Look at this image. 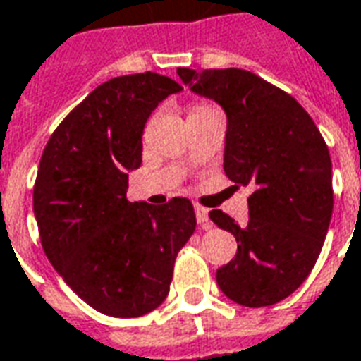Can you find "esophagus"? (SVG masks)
Returning <instances> with one entry per match:
<instances>
[{
    "label": "esophagus",
    "mask_w": 361,
    "mask_h": 361,
    "mask_svg": "<svg viewBox=\"0 0 361 361\" xmlns=\"http://www.w3.org/2000/svg\"><path fill=\"white\" fill-rule=\"evenodd\" d=\"M195 216H197V222H199V226L203 228H211V220H209V211L201 207V204H197L195 207Z\"/></svg>",
    "instance_id": "esophagus-1"
}]
</instances>
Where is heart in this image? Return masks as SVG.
Instances as JSON below:
<instances>
[{
    "label": "heart",
    "instance_id": "obj_1",
    "mask_svg": "<svg viewBox=\"0 0 361 361\" xmlns=\"http://www.w3.org/2000/svg\"><path fill=\"white\" fill-rule=\"evenodd\" d=\"M207 108H211V106H207V104H197L193 111H201V110H207Z\"/></svg>",
    "mask_w": 361,
    "mask_h": 361
}]
</instances>
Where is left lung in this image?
<instances>
[{
  "label": "left lung",
  "mask_w": 361,
  "mask_h": 361,
  "mask_svg": "<svg viewBox=\"0 0 361 361\" xmlns=\"http://www.w3.org/2000/svg\"><path fill=\"white\" fill-rule=\"evenodd\" d=\"M195 94L226 111L224 172L251 191L250 220L209 216L238 242L216 271L220 290L245 307L282 302L315 267L333 214V164L325 139L295 98L245 69L180 67Z\"/></svg>",
  "instance_id": "8db88e82"
}]
</instances>
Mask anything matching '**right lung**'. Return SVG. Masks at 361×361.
I'll return each instance as SVG.
<instances>
[{"instance_id":"obj_1","label":"right lung","mask_w":361,"mask_h":361,"mask_svg":"<svg viewBox=\"0 0 361 361\" xmlns=\"http://www.w3.org/2000/svg\"><path fill=\"white\" fill-rule=\"evenodd\" d=\"M170 77L135 73L96 87L51 133L35 183L44 253L67 286L111 317H141L170 292L173 263L195 232L185 197L162 207L127 201L129 172L142 162V129Z\"/></svg>"}]
</instances>
